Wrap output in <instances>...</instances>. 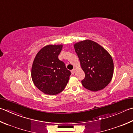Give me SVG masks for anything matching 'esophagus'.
I'll use <instances>...</instances> for the list:
<instances>
[{"label":"esophagus","instance_id":"obj_1","mask_svg":"<svg viewBox=\"0 0 133 133\" xmlns=\"http://www.w3.org/2000/svg\"><path fill=\"white\" fill-rule=\"evenodd\" d=\"M75 69H72L71 71V73L72 74H74V73H75Z\"/></svg>","mask_w":133,"mask_h":133}]
</instances>
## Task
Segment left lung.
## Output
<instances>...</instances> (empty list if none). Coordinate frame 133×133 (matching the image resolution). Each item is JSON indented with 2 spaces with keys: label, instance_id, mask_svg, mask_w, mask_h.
<instances>
[{
  "label": "left lung",
  "instance_id": "left-lung-1",
  "mask_svg": "<svg viewBox=\"0 0 133 133\" xmlns=\"http://www.w3.org/2000/svg\"><path fill=\"white\" fill-rule=\"evenodd\" d=\"M74 48L85 72V78L81 81L83 87L95 92L104 89L110 82L114 73V62L110 54L89 40L76 43Z\"/></svg>",
  "mask_w": 133,
  "mask_h": 133
}]
</instances>
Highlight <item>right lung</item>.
Returning a JSON list of instances; mask_svg holds the SVG:
<instances>
[{
  "label": "right lung",
  "mask_w": 133,
  "mask_h": 133,
  "mask_svg": "<svg viewBox=\"0 0 133 133\" xmlns=\"http://www.w3.org/2000/svg\"><path fill=\"white\" fill-rule=\"evenodd\" d=\"M62 47V45L44 46L33 61L31 74L33 82L45 94H58L64 90L69 80L71 72L58 58Z\"/></svg>",
  "instance_id": "obj_1"
}]
</instances>
